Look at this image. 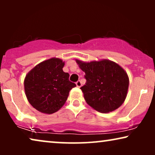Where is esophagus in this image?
I'll return each instance as SVG.
<instances>
[{
  "label": "esophagus",
  "mask_w": 155,
  "mask_h": 155,
  "mask_svg": "<svg viewBox=\"0 0 155 155\" xmlns=\"http://www.w3.org/2000/svg\"><path fill=\"white\" fill-rule=\"evenodd\" d=\"M76 85H77L78 87H80L82 85V83H81V81L80 80H78V81L76 82Z\"/></svg>",
  "instance_id": "obj_1"
}]
</instances>
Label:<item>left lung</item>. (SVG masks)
I'll return each mask as SVG.
<instances>
[{
	"instance_id": "8db88e82",
	"label": "left lung",
	"mask_w": 155,
	"mask_h": 155,
	"mask_svg": "<svg viewBox=\"0 0 155 155\" xmlns=\"http://www.w3.org/2000/svg\"><path fill=\"white\" fill-rule=\"evenodd\" d=\"M85 73L86 83L80 87L86 102L101 113L113 111L124 103L129 85L128 75L109 60L84 63L76 61Z\"/></svg>"
}]
</instances>
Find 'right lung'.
Segmentation results:
<instances>
[{
    "instance_id": "obj_1",
    "label": "right lung",
    "mask_w": 155,
    "mask_h": 155,
    "mask_svg": "<svg viewBox=\"0 0 155 155\" xmlns=\"http://www.w3.org/2000/svg\"><path fill=\"white\" fill-rule=\"evenodd\" d=\"M64 62L53 58L34 68L25 79V91L31 105L44 114H54L66 101L76 84L63 71Z\"/></svg>"
}]
</instances>
